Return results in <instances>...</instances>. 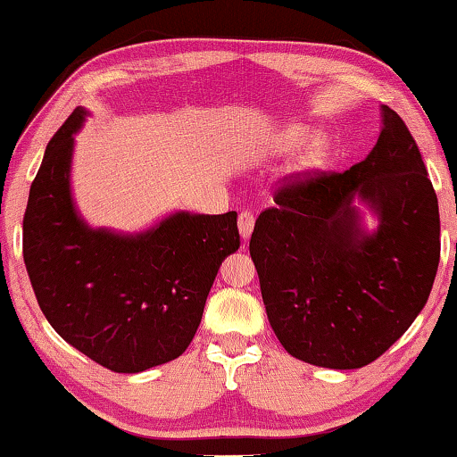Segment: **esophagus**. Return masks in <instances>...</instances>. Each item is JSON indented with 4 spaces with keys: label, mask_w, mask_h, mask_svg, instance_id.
<instances>
[{
    "label": "esophagus",
    "mask_w": 457,
    "mask_h": 457,
    "mask_svg": "<svg viewBox=\"0 0 457 457\" xmlns=\"http://www.w3.org/2000/svg\"><path fill=\"white\" fill-rule=\"evenodd\" d=\"M253 224H255V216L247 212V210L239 214V233H241L243 239H249L251 230H253Z\"/></svg>",
    "instance_id": "1"
}]
</instances>
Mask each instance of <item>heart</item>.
I'll use <instances>...</instances> for the list:
<instances>
[{
  "label": "heart",
  "instance_id": "1",
  "mask_svg": "<svg viewBox=\"0 0 457 457\" xmlns=\"http://www.w3.org/2000/svg\"><path fill=\"white\" fill-rule=\"evenodd\" d=\"M299 136H301V134H296V137H299Z\"/></svg>",
  "mask_w": 457,
  "mask_h": 457
}]
</instances>
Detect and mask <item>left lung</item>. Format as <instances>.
Instances as JSON below:
<instances>
[{
    "instance_id": "1",
    "label": "left lung",
    "mask_w": 457,
    "mask_h": 457,
    "mask_svg": "<svg viewBox=\"0 0 457 457\" xmlns=\"http://www.w3.org/2000/svg\"><path fill=\"white\" fill-rule=\"evenodd\" d=\"M380 212L360 233L352 197ZM255 220L249 253L276 338L328 369L373 362L416 320L439 266V204L402 117L383 104V129L348 170L293 173Z\"/></svg>"
}]
</instances>
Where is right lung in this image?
Wrapping results in <instances>:
<instances>
[{
    "instance_id": "right-lung-1",
    "label": "right lung",
    "mask_w": 457,
    "mask_h": 457,
    "mask_svg": "<svg viewBox=\"0 0 457 457\" xmlns=\"http://www.w3.org/2000/svg\"><path fill=\"white\" fill-rule=\"evenodd\" d=\"M84 109L45 150L22 220L38 307L65 342L115 373L175 361L194 340L222 260L239 249L237 212H179L146 235L92 230L70 197V158Z\"/></svg>"
}]
</instances>
